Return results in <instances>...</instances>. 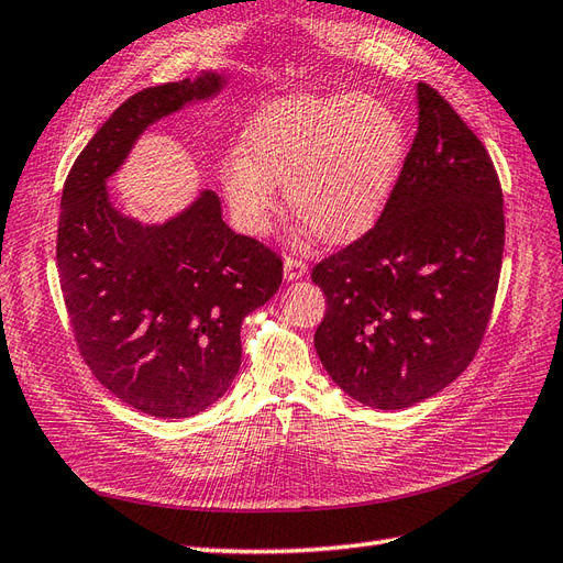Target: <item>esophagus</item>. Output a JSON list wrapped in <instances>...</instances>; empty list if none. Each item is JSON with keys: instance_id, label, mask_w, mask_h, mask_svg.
Returning a JSON list of instances; mask_svg holds the SVG:
<instances>
[{"instance_id": "34e87169", "label": "esophagus", "mask_w": 563, "mask_h": 563, "mask_svg": "<svg viewBox=\"0 0 563 563\" xmlns=\"http://www.w3.org/2000/svg\"><path fill=\"white\" fill-rule=\"evenodd\" d=\"M283 271H285V280H299V278L307 276L309 266H307L305 258H299V256H285Z\"/></svg>"}]
</instances>
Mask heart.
Returning a JSON list of instances; mask_svg holds the SVG:
<instances>
[{
  "instance_id": "b5f03b06",
  "label": "heart",
  "mask_w": 563,
  "mask_h": 563,
  "mask_svg": "<svg viewBox=\"0 0 563 563\" xmlns=\"http://www.w3.org/2000/svg\"><path fill=\"white\" fill-rule=\"evenodd\" d=\"M397 111L368 95L285 97L254 117L219 168L228 209L264 233L278 187L292 213L325 242L354 240L376 223L405 162Z\"/></svg>"
}]
</instances>
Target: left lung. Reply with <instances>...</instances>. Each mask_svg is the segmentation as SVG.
I'll return each mask as SVG.
<instances>
[{
  "label": "left lung",
  "instance_id": "1",
  "mask_svg": "<svg viewBox=\"0 0 563 563\" xmlns=\"http://www.w3.org/2000/svg\"><path fill=\"white\" fill-rule=\"evenodd\" d=\"M416 97L419 133L378 223L311 271L323 368L385 411L438 395L473 362L504 254L493 158L438 90L419 82Z\"/></svg>",
  "mask_w": 563,
  "mask_h": 563
}]
</instances>
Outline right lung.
I'll use <instances>...</instances> for the list:
<instances>
[{"label": "right lung", "instance_id": "obj_1", "mask_svg": "<svg viewBox=\"0 0 563 563\" xmlns=\"http://www.w3.org/2000/svg\"><path fill=\"white\" fill-rule=\"evenodd\" d=\"M225 78L201 74L147 88L111 113L68 170L56 268L80 356L107 390L156 419H187L235 380L240 325L276 295L280 256L223 223L205 190L162 225L111 205L107 180L147 128Z\"/></svg>", "mask_w": 563, "mask_h": 563}]
</instances>
